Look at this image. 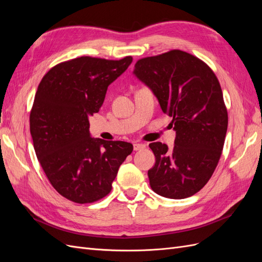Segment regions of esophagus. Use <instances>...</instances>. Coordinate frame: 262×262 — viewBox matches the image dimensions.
Wrapping results in <instances>:
<instances>
[{
  "label": "esophagus",
  "mask_w": 262,
  "mask_h": 262,
  "mask_svg": "<svg viewBox=\"0 0 262 262\" xmlns=\"http://www.w3.org/2000/svg\"><path fill=\"white\" fill-rule=\"evenodd\" d=\"M145 144H142V143H136V144H133V148H134V150H141V149H143V148H145Z\"/></svg>",
  "instance_id": "34e87169"
}]
</instances>
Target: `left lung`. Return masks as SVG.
I'll use <instances>...</instances> for the list:
<instances>
[{
  "instance_id": "8db88e82",
  "label": "left lung",
  "mask_w": 262,
  "mask_h": 262,
  "mask_svg": "<svg viewBox=\"0 0 262 262\" xmlns=\"http://www.w3.org/2000/svg\"><path fill=\"white\" fill-rule=\"evenodd\" d=\"M133 74L152 91L163 113L172 117L173 147L150 143L155 165L147 171L153 191L185 199L214 172L227 131L223 94L213 71L190 53L171 50L139 60Z\"/></svg>"
}]
</instances>
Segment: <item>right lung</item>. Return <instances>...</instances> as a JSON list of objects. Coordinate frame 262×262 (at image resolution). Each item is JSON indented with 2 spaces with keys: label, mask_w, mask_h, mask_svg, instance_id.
<instances>
[{
  "label": "right lung",
  "mask_w": 262,
  "mask_h": 262,
  "mask_svg": "<svg viewBox=\"0 0 262 262\" xmlns=\"http://www.w3.org/2000/svg\"><path fill=\"white\" fill-rule=\"evenodd\" d=\"M131 63L132 57L76 58L52 68L38 86L30 113L34 148L53 188L71 201L91 203L107 195L132 153L128 142L104 141L90 132V117Z\"/></svg>",
  "instance_id": "obj_1"
}]
</instances>
